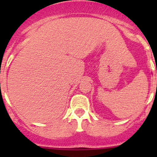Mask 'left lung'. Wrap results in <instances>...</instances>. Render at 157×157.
Returning <instances> with one entry per match:
<instances>
[{
    "label": "left lung",
    "mask_w": 157,
    "mask_h": 157,
    "mask_svg": "<svg viewBox=\"0 0 157 157\" xmlns=\"http://www.w3.org/2000/svg\"><path fill=\"white\" fill-rule=\"evenodd\" d=\"M156 73H157V71H156Z\"/></svg>",
    "instance_id": "8db88e82"
}]
</instances>
